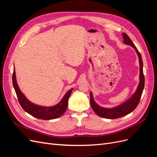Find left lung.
Listing matches in <instances>:
<instances>
[{
  "label": "left lung",
  "mask_w": 157,
  "mask_h": 157,
  "mask_svg": "<svg viewBox=\"0 0 157 157\" xmlns=\"http://www.w3.org/2000/svg\"><path fill=\"white\" fill-rule=\"evenodd\" d=\"M122 35L123 38H124V43L126 44L132 46L136 51L137 55H138L140 65V81L139 86L137 88L136 92L129 99H128V100H127L124 103H122V105L112 109L103 108L100 106H99L98 104H96V102L94 101L92 92H90V103H91V106L94 111L96 113L99 117L105 118H109V119H115V118L122 117L134 111L137 106V105H138V103L140 101L142 92H143L145 86V77L143 71V61H142L141 56L140 53V52L137 50L136 46L133 43L132 41L130 40L129 36L127 35L126 33H123Z\"/></svg>",
  "instance_id": "1"
}]
</instances>
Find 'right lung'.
<instances>
[{
    "label": "right lung",
    "mask_w": 157,
    "mask_h": 157,
    "mask_svg": "<svg viewBox=\"0 0 157 157\" xmlns=\"http://www.w3.org/2000/svg\"><path fill=\"white\" fill-rule=\"evenodd\" d=\"M12 82L17 95L18 101L23 110L30 114L33 117L42 120L55 119V118L60 117L62 115L67 109L69 98L73 90V88L70 89L65 94L61 101L56 105L53 107H42L30 102L25 98L23 94L21 93L16 82L15 69H13L12 75Z\"/></svg>",
    "instance_id": "right-lung-1"
}]
</instances>
